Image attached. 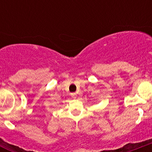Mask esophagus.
<instances>
[{"label": "esophagus", "mask_w": 152, "mask_h": 152, "mask_svg": "<svg viewBox=\"0 0 152 152\" xmlns=\"http://www.w3.org/2000/svg\"><path fill=\"white\" fill-rule=\"evenodd\" d=\"M71 96H72V97H73V98H76L77 94H76L75 93H72V94H71Z\"/></svg>", "instance_id": "obj_1"}]
</instances>
